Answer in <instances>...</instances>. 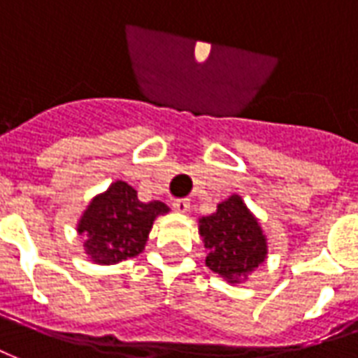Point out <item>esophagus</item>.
Wrapping results in <instances>:
<instances>
[{
    "instance_id": "1",
    "label": "esophagus",
    "mask_w": 358,
    "mask_h": 358,
    "mask_svg": "<svg viewBox=\"0 0 358 358\" xmlns=\"http://www.w3.org/2000/svg\"><path fill=\"white\" fill-rule=\"evenodd\" d=\"M173 209L179 213H187L190 209V200L189 198H177V200H173Z\"/></svg>"
}]
</instances>
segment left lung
Segmentation results:
<instances>
[{"label": "left lung", "mask_w": 358, "mask_h": 358, "mask_svg": "<svg viewBox=\"0 0 358 358\" xmlns=\"http://www.w3.org/2000/svg\"><path fill=\"white\" fill-rule=\"evenodd\" d=\"M208 251L206 266L230 285H240L268 259V238L240 194L217 203L215 213L198 219Z\"/></svg>", "instance_id": "left-lung-1"}]
</instances>
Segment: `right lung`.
Here are the masks:
<instances>
[{
	"instance_id": "obj_1",
	"label": "right lung",
	"mask_w": 358,
	"mask_h": 358,
	"mask_svg": "<svg viewBox=\"0 0 358 358\" xmlns=\"http://www.w3.org/2000/svg\"><path fill=\"white\" fill-rule=\"evenodd\" d=\"M168 211L164 201H139L138 190L117 179L90 200L77 232L85 238L83 249L94 264H117L143 252L155 220Z\"/></svg>"
}]
</instances>
